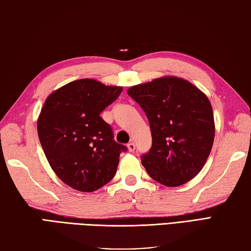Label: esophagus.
<instances>
[{
	"mask_svg": "<svg viewBox=\"0 0 251 251\" xmlns=\"http://www.w3.org/2000/svg\"><path fill=\"white\" fill-rule=\"evenodd\" d=\"M126 148H127V150H129V152H133V151L135 150V144L133 143V142H130V143H127Z\"/></svg>",
	"mask_w": 251,
	"mask_h": 251,
	"instance_id": "1",
	"label": "esophagus"
}]
</instances>
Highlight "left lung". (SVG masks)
I'll use <instances>...</instances> for the list:
<instances>
[{"mask_svg":"<svg viewBox=\"0 0 251 251\" xmlns=\"http://www.w3.org/2000/svg\"><path fill=\"white\" fill-rule=\"evenodd\" d=\"M149 119L152 148L142 155L151 178L178 187L204 166L214 142L211 102L199 88L176 76L155 78L127 89Z\"/></svg>","mask_w":251,"mask_h":251,"instance_id":"1","label":"left lung"}]
</instances>
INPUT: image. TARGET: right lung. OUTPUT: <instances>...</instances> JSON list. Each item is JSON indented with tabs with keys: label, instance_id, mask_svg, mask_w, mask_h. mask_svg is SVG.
<instances>
[{
	"label": "right lung",
	"instance_id": "add662e5",
	"mask_svg": "<svg viewBox=\"0 0 251 251\" xmlns=\"http://www.w3.org/2000/svg\"><path fill=\"white\" fill-rule=\"evenodd\" d=\"M122 89L77 79L51 93L41 108L37 130L46 157L56 176L75 190H98L116 175L126 148L113 140L100 112Z\"/></svg>",
	"mask_w": 251,
	"mask_h": 251
}]
</instances>
